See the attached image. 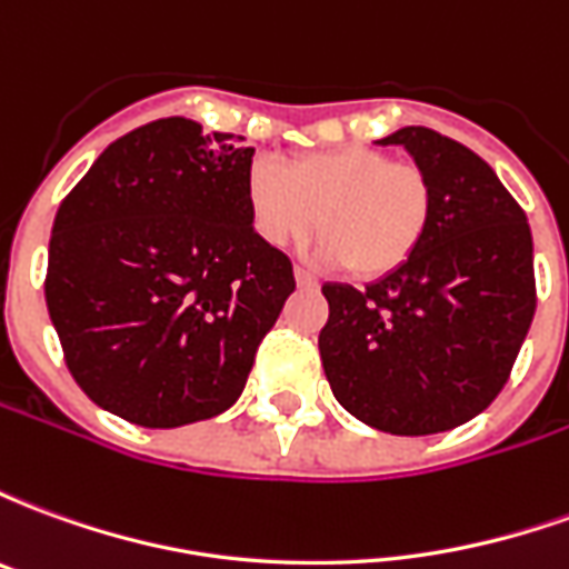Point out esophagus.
Wrapping results in <instances>:
<instances>
[{
	"label": "esophagus",
	"instance_id": "1",
	"mask_svg": "<svg viewBox=\"0 0 569 569\" xmlns=\"http://www.w3.org/2000/svg\"><path fill=\"white\" fill-rule=\"evenodd\" d=\"M296 283L298 289H317L320 286V280L313 277L310 271H305V268H296Z\"/></svg>",
	"mask_w": 569,
	"mask_h": 569
}]
</instances>
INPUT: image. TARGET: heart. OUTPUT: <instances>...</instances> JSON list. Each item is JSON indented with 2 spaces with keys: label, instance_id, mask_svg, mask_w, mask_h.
Here are the masks:
<instances>
[{
  "label": "heart",
  "instance_id": "b5f03b06",
  "mask_svg": "<svg viewBox=\"0 0 569 569\" xmlns=\"http://www.w3.org/2000/svg\"><path fill=\"white\" fill-rule=\"evenodd\" d=\"M243 198L261 243L298 247L320 222L326 234L313 249L317 259L335 268L350 264L362 280L399 271L423 243L432 212L427 173L366 146L308 151L286 170L256 161Z\"/></svg>",
  "mask_w": 569,
  "mask_h": 569
}]
</instances>
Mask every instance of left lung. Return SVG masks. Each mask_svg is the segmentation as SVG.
Returning a JSON list of instances; mask_svg holds the SVG:
<instances>
[{
  "label": "left lung",
  "instance_id": "left-lung-1",
  "mask_svg": "<svg viewBox=\"0 0 569 569\" xmlns=\"http://www.w3.org/2000/svg\"><path fill=\"white\" fill-rule=\"evenodd\" d=\"M402 146L432 188L423 243L366 289L326 283L320 357L335 399L393 436L472 420L509 381L537 310L525 210L488 163L429 128L378 140Z\"/></svg>",
  "mask_w": 569,
  "mask_h": 569
}]
</instances>
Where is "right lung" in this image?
<instances>
[{
	"label": "right lung",
	"mask_w": 569,
	"mask_h": 569,
	"mask_svg": "<svg viewBox=\"0 0 569 569\" xmlns=\"http://www.w3.org/2000/svg\"><path fill=\"white\" fill-rule=\"evenodd\" d=\"M256 149L191 118L130 130L69 191L44 301L72 378L149 429L222 415L296 289L243 198Z\"/></svg>",
	"instance_id": "right-lung-1"
}]
</instances>
